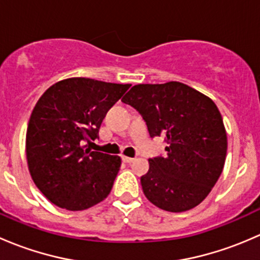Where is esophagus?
<instances>
[{"instance_id":"esophagus-1","label":"esophagus","mask_w":260,"mask_h":260,"mask_svg":"<svg viewBox=\"0 0 260 260\" xmlns=\"http://www.w3.org/2000/svg\"><path fill=\"white\" fill-rule=\"evenodd\" d=\"M123 162H125V164H132L133 161H135L136 158H133V157H127V156H123L122 157Z\"/></svg>"}]
</instances>
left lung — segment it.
I'll return each instance as SVG.
<instances>
[{
  "mask_svg": "<svg viewBox=\"0 0 260 260\" xmlns=\"http://www.w3.org/2000/svg\"><path fill=\"white\" fill-rule=\"evenodd\" d=\"M122 102L142 115L152 138L164 136L167 143V156L149 158L141 177L146 198L171 212L198 206L219 180L226 157V132L214 102L179 81L138 84Z\"/></svg>",
  "mask_w": 260,
  "mask_h": 260,
  "instance_id": "8db88e82",
  "label": "left lung"
}]
</instances>
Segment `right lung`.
<instances>
[{"instance_id":"obj_1","label":"right lung","mask_w":260,"mask_h":260,"mask_svg":"<svg viewBox=\"0 0 260 260\" xmlns=\"http://www.w3.org/2000/svg\"><path fill=\"white\" fill-rule=\"evenodd\" d=\"M129 86L69 78L40 96L28 120L26 157L34 182L52 204L80 211L109 195L120 157L90 151L85 143L99 138L107 112Z\"/></svg>"}]
</instances>
